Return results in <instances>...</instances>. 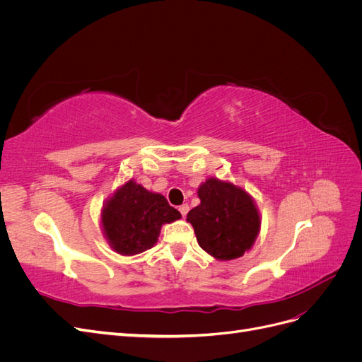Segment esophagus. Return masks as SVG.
Masks as SVG:
<instances>
[{"label":"esophagus","mask_w":362,"mask_h":362,"mask_svg":"<svg viewBox=\"0 0 362 362\" xmlns=\"http://www.w3.org/2000/svg\"><path fill=\"white\" fill-rule=\"evenodd\" d=\"M178 210H180V213L182 214V217H185V216H187V213H189V205H187V204H182V205L178 208Z\"/></svg>","instance_id":"obj_1"}]
</instances>
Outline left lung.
<instances>
[{
    "label": "left lung",
    "mask_w": 362,
    "mask_h": 362,
    "mask_svg": "<svg viewBox=\"0 0 362 362\" xmlns=\"http://www.w3.org/2000/svg\"><path fill=\"white\" fill-rule=\"evenodd\" d=\"M201 204L187 214L199 246L221 261L235 259L254 246L261 217L252 196L229 181L205 180L198 189Z\"/></svg>",
    "instance_id": "8db88e82"
}]
</instances>
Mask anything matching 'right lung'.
<instances>
[{
  "mask_svg": "<svg viewBox=\"0 0 362 362\" xmlns=\"http://www.w3.org/2000/svg\"><path fill=\"white\" fill-rule=\"evenodd\" d=\"M181 218L163 194L129 180L116 189L101 210L105 240L119 255L131 257L157 243L161 226Z\"/></svg>",
  "mask_w": 362,
  "mask_h": 362,
  "instance_id": "add662e5",
  "label": "right lung"
}]
</instances>
